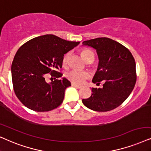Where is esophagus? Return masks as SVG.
<instances>
[{"mask_svg":"<svg viewBox=\"0 0 151 151\" xmlns=\"http://www.w3.org/2000/svg\"><path fill=\"white\" fill-rule=\"evenodd\" d=\"M72 86L75 87V88H81V86H80L75 84V83H72Z\"/></svg>","mask_w":151,"mask_h":151,"instance_id":"1","label":"esophagus"}]
</instances>
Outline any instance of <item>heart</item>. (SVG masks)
Here are the masks:
<instances>
[{
  "mask_svg": "<svg viewBox=\"0 0 151 151\" xmlns=\"http://www.w3.org/2000/svg\"><path fill=\"white\" fill-rule=\"evenodd\" d=\"M81 56L85 60H87L88 58H91V57L94 58V54H93L92 51L88 50V49H83L81 51ZM69 56L70 53H67L64 56L63 58V65L64 66H66L68 65ZM67 77L71 81L80 84V83H83L86 79L90 77V74L87 71H80V70H73L67 74Z\"/></svg>",
  "mask_w": 151,
  "mask_h": 151,
  "instance_id": "1",
  "label": "heart"
}]
</instances>
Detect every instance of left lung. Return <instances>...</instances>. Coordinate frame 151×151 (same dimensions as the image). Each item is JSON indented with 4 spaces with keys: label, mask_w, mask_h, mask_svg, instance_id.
<instances>
[{
    "label": "left lung",
    "mask_w": 151,
    "mask_h": 151,
    "mask_svg": "<svg viewBox=\"0 0 151 151\" xmlns=\"http://www.w3.org/2000/svg\"><path fill=\"white\" fill-rule=\"evenodd\" d=\"M96 50L99 63L93 78L94 83L104 82L102 88H92V94L82 102L90 109L108 111L120 106L128 98L137 81L136 63L129 49L108 37L83 42Z\"/></svg>",
    "instance_id": "left-lung-1"
}]
</instances>
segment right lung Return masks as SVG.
Listing matches in <instances>:
<instances>
[{"label": "right lung", "mask_w": 151, "mask_h": 151, "mask_svg": "<svg viewBox=\"0 0 151 151\" xmlns=\"http://www.w3.org/2000/svg\"><path fill=\"white\" fill-rule=\"evenodd\" d=\"M54 35L35 37L23 45L15 54L11 72L13 88L24 105L35 111H49L61 104L65 91L71 83L66 78L47 83V74L60 78L63 58L79 45Z\"/></svg>", "instance_id": "obj_1"}]
</instances>
